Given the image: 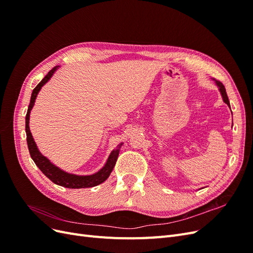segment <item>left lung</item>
Segmentation results:
<instances>
[{"label": "left lung", "mask_w": 253, "mask_h": 253, "mask_svg": "<svg viewBox=\"0 0 253 253\" xmlns=\"http://www.w3.org/2000/svg\"><path fill=\"white\" fill-rule=\"evenodd\" d=\"M215 80V79H214ZM215 83L217 84V86L219 87V90H220V94L221 96H223V99H224V102L226 104H228L229 106H230V102H229V99H228V96H227V93H226V89H225V86L223 85V83H221L220 81L218 80H215Z\"/></svg>", "instance_id": "8db88e82"}]
</instances>
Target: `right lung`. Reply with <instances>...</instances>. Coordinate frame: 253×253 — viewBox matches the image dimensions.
<instances>
[{"label":"right lung","mask_w":253,"mask_h":253,"mask_svg":"<svg viewBox=\"0 0 253 253\" xmlns=\"http://www.w3.org/2000/svg\"><path fill=\"white\" fill-rule=\"evenodd\" d=\"M57 68H58V66H55L52 68V70H50L47 73V75L42 79V81L34 88L33 94H32V98H30V102H29V105H28L26 119H25L26 140H27L29 154H30V156H32V158L35 162V164L37 165V167L42 171V173L45 176H46V177H48L53 183H56V185L62 186V187H65V188H71V189L95 187L97 185H100L101 182H103L110 176L111 172L114 169L115 165H116L117 158H118V155H119V149L115 150L111 153L108 162H106L105 166L102 168L100 171L93 174V175L79 176V175L66 173L61 169H59V168L56 167L55 165H52L49 162V160L45 156H43L41 153L39 152V150H38L36 142L33 138V135H32V133H30V129H29V114H30V111H32L33 106L35 104V100L37 98V95H38V93H39L41 87L44 85V84L50 79V77L53 75V73L56 72ZM121 144L119 145V148L121 147Z\"/></svg>","instance_id":"add662e5"}]
</instances>
